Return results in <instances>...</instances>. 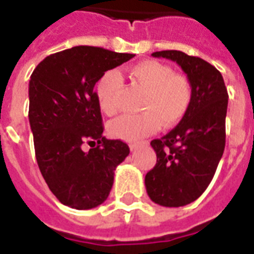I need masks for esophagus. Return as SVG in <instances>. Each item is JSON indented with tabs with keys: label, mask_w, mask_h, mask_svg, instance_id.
Returning a JSON list of instances; mask_svg holds the SVG:
<instances>
[{
	"label": "esophagus",
	"mask_w": 254,
	"mask_h": 254,
	"mask_svg": "<svg viewBox=\"0 0 254 254\" xmlns=\"http://www.w3.org/2000/svg\"><path fill=\"white\" fill-rule=\"evenodd\" d=\"M129 148H130V151H136L137 148H138V144H137V142H133V144L129 145Z\"/></svg>",
	"instance_id": "1"
}]
</instances>
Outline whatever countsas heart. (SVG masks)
Wrapping results in <instances>:
<instances>
[{
  "mask_svg": "<svg viewBox=\"0 0 254 254\" xmlns=\"http://www.w3.org/2000/svg\"><path fill=\"white\" fill-rule=\"evenodd\" d=\"M133 84L145 91L140 114H127L109 124V133L124 141H137L155 133L159 127H172L185 117L192 91L187 78L175 75L174 69L156 60H145L129 69ZM122 78L110 69L95 84V95L101 110L114 116L120 106Z\"/></svg>",
  "mask_w": 254,
  "mask_h": 254,
  "instance_id": "b5f03b06",
  "label": "heart"
}]
</instances>
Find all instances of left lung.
<instances>
[{"label": "left lung", "instance_id": "8db88e82", "mask_svg": "<svg viewBox=\"0 0 254 254\" xmlns=\"http://www.w3.org/2000/svg\"><path fill=\"white\" fill-rule=\"evenodd\" d=\"M185 71L192 97L176 127L152 140L157 161L145 176L146 192L155 203L180 207L203 194L225 149L227 90L221 72L206 60L182 51L153 52Z\"/></svg>", "mask_w": 254, "mask_h": 254}]
</instances>
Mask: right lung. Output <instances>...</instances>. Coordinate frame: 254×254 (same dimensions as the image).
I'll use <instances>...</instances> for the list:
<instances>
[{"label":"right lung","mask_w":254,"mask_h":254,"mask_svg":"<svg viewBox=\"0 0 254 254\" xmlns=\"http://www.w3.org/2000/svg\"><path fill=\"white\" fill-rule=\"evenodd\" d=\"M79 46L47 56L29 80V125L43 178L60 202L89 210L108 199L114 171L129 155L121 140L102 136L94 86L108 69L133 58ZM92 148L84 151L83 145Z\"/></svg>","instance_id":"add662e5"}]
</instances>
